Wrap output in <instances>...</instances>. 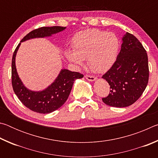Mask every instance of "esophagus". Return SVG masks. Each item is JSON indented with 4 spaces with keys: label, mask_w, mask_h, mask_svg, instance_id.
Masks as SVG:
<instances>
[{
    "label": "esophagus",
    "mask_w": 158,
    "mask_h": 158,
    "mask_svg": "<svg viewBox=\"0 0 158 158\" xmlns=\"http://www.w3.org/2000/svg\"><path fill=\"white\" fill-rule=\"evenodd\" d=\"M85 78L89 80V81H93L96 79V78L94 76L89 75V74H86V75H85Z\"/></svg>",
    "instance_id": "34e87169"
}]
</instances>
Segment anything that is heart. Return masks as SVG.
<instances>
[{
    "label": "heart",
    "instance_id": "b5f03b06",
    "mask_svg": "<svg viewBox=\"0 0 158 158\" xmlns=\"http://www.w3.org/2000/svg\"><path fill=\"white\" fill-rule=\"evenodd\" d=\"M118 46V40L115 34L89 29L73 37V52L67 51L65 56L70 62L79 65H82V60L87 58L90 69L96 73H104L116 60Z\"/></svg>",
    "mask_w": 158,
    "mask_h": 158
}]
</instances>
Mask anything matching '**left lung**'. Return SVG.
<instances>
[{
    "instance_id": "1",
    "label": "left lung",
    "mask_w": 158,
    "mask_h": 158,
    "mask_svg": "<svg viewBox=\"0 0 158 158\" xmlns=\"http://www.w3.org/2000/svg\"><path fill=\"white\" fill-rule=\"evenodd\" d=\"M110 85L106 105L125 107L132 105L143 94L148 82V56L139 40L127 33L123 37L121 49L111 68L102 75Z\"/></svg>"
}]
</instances>
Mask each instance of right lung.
Wrapping results in <instances>:
<instances>
[{"instance_id":"obj_1","label":"right lung","mask_w":158,"mask_h":158,"mask_svg":"<svg viewBox=\"0 0 158 158\" xmlns=\"http://www.w3.org/2000/svg\"><path fill=\"white\" fill-rule=\"evenodd\" d=\"M65 29L61 26L41 27L31 31L21 42L35 37L51 36ZM21 43L18 44L13 53L12 60V85L14 92L19 100L31 111L40 114H49L59 109L68 100L74 80L81 79L84 75L77 72L62 69L53 84L42 91L35 92L26 89L18 76L15 66V57Z\"/></svg>"}]
</instances>
